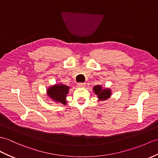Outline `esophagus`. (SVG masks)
<instances>
[{
  "mask_svg": "<svg viewBox=\"0 0 158 158\" xmlns=\"http://www.w3.org/2000/svg\"><path fill=\"white\" fill-rule=\"evenodd\" d=\"M85 83H77V87H79V88H83V87H85Z\"/></svg>",
  "mask_w": 158,
  "mask_h": 158,
  "instance_id": "obj_1",
  "label": "esophagus"
}]
</instances>
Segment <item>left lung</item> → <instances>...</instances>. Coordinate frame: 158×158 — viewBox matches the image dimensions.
<instances>
[{
  "label": "left lung",
  "mask_w": 158,
  "mask_h": 158,
  "mask_svg": "<svg viewBox=\"0 0 158 158\" xmlns=\"http://www.w3.org/2000/svg\"><path fill=\"white\" fill-rule=\"evenodd\" d=\"M93 90L94 91L100 100H105L111 96V91L110 89H102L101 85H96Z\"/></svg>",
  "instance_id": "8db88e82"
}]
</instances>
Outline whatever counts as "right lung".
Segmentation results:
<instances>
[{"instance_id":"1","label":"right lung","mask_w":158,"mask_h":158,"mask_svg":"<svg viewBox=\"0 0 158 158\" xmlns=\"http://www.w3.org/2000/svg\"><path fill=\"white\" fill-rule=\"evenodd\" d=\"M69 87L64 85L63 84H58L50 87L48 89L47 93L48 96L52 99L55 102L57 103H61L65 105L67 103L66 101V97L69 93Z\"/></svg>"}]
</instances>
